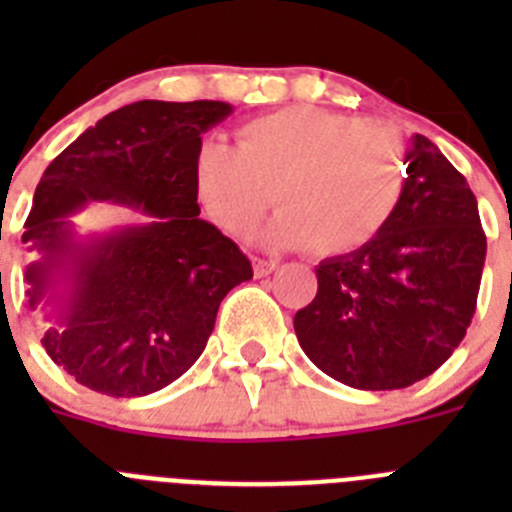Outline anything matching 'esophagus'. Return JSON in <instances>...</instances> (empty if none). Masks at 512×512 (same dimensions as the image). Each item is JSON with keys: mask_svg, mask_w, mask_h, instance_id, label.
<instances>
[{"mask_svg": "<svg viewBox=\"0 0 512 512\" xmlns=\"http://www.w3.org/2000/svg\"><path fill=\"white\" fill-rule=\"evenodd\" d=\"M277 261H266V259H253V271H256V277H269L277 271Z\"/></svg>", "mask_w": 512, "mask_h": 512, "instance_id": "esophagus-1", "label": "esophagus"}]
</instances>
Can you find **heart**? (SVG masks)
<instances>
[{
	"label": "heart",
	"instance_id": "heart-1",
	"mask_svg": "<svg viewBox=\"0 0 512 512\" xmlns=\"http://www.w3.org/2000/svg\"><path fill=\"white\" fill-rule=\"evenodd\" d=\"M194 192L212 223L246 235L277 200L264 230L271 248L346 256L395 217L405 166L395 140L354 117L284 107L235 130V148L205 140L194 153Z\"/></svg>",
	"mask_w": 512,
	"mask_h": 512
}]
</instances>
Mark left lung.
I'll return each mask as SVG.
<instances>
[{"label": "left lung", "instance_id": "1", "mask_svg": "<svg viewBox=\"0 0 512 512\" xmlns=\"http://www.w3.org/2000/svg\"><path fill=\"white\" fill-rule=\"evenodd\" d=\"M395 217L369 246L320 261L295 333L320 372L356 390H402L454 354L477 310L487 238L467 179L425 135L405 153Z\"/></svg>", "mask_w": 512, "mask_h": 512}]
</instances>
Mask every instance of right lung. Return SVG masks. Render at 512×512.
Returning a JSON list of instances; mask_svg holds the SVG:
<instances>
[{"label": "right lung", "mask_w": 512, "mask_h": 512, "mask_svg": "<svg viewBox=\"0 0 512 512\" xmlns=\"http://www.w3.org/2000/svg\"><path fill=\"white\" fill-rule=\"evenodd\" d=\"M233 112L225 102L125 104L84 130L35 189L22 243L27 305L63 282L58 328L43 346L79 384L110 397H143L182 377L205 351L217 307L253 277L246 253L200 217L194 153L202 133ZM115 201L149 217L79 242L68 215Z\"/></svg>", "instance_id": "add662e5"}]
</instances>
